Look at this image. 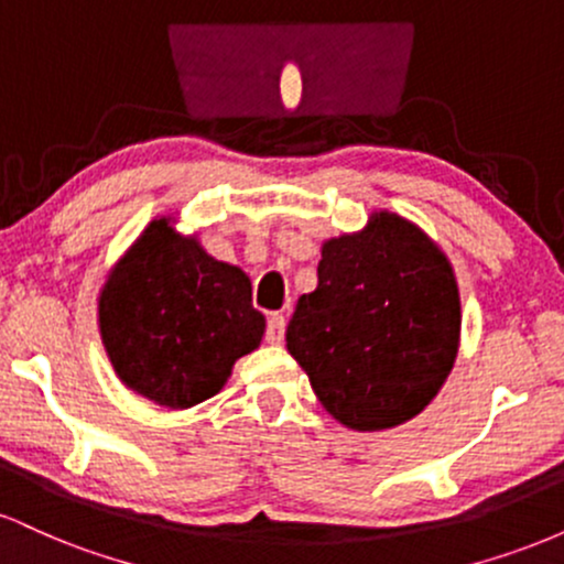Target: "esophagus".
<instances>
[{"label": "esophagus", "mask_w": 564, "mask_h": 564, "mask_svg": "<svg viewBox=\"0 0 564 564\" xmlns=\"http://www.w3.org/2000/svg\"><path fill=\"white\" fill-rule=\"evenodd\" d=\"M283 336H286V318L273 313L268 318V332H264V339H268L270 345H281Z\"/></svg>", "instance_id": "esophagus-1"}]
</instances>
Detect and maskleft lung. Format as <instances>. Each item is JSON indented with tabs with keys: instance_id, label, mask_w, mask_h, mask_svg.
Segmentation results:
<instances>
[{
	"instance_id": "8db88e82",
	"label": "left lung",
	"mask_w": 564,
	"mask_h": 564,
	"mask_svg": "<svg viewBox=\"0 0 564 564\" xmlns=\"http://www.w3.org/2000/svg\"><path fill=\"white\" fill-rule=\"evenodd\" d=\"M462 302L448 257L413 223L377 212L323 243L318 286L302 294L286 347L328 413L349 430H390L448 379Z\"/></svg>"
}]
</instances>
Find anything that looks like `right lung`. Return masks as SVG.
<instances>
[{"label":"right lung","mask_w":564,"mask_h":564,"mask_svg":"<svg viewBox=\"0 0 564 564\" xmlns=\"http://www.w3.org/2000/svg\"><path fill=\"white\" fill-rule=\"evenodd\" d=\"M262 334L243 270L180 236L170 217L148 225L100 294V336L116 373L166 408L217 394Z\"/></svg>","instance_id":"1"}]
</instances>
